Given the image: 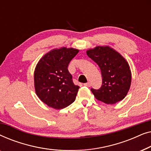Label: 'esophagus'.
Instances as JSON below:
<instances>
[{
    "mask_svg": "<svg viewBox=\"0 0 151 151\" xmlns=\"http://www.w3.org/2000/svg\"><path fill=\"white\" fill-rule=\"evenodd\" d=\"M84 85L85 86H88V87H89V86H91V84L89 83V82H87V83H84Z\"/></svg>",
    "mask_w": 151,
    "mask_h": 151,
    "instance_id": "1",
    "label": "esophagus"
}]
</instances>
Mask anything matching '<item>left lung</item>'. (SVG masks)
<instances>
[{"label":"left lung","mask_w":151,"mask_h":151,"mask_svg":"<svg viewBox=\"0 0 151 151\" xmlns=\"http://www.w3.org/2000/svg\"><path fill=\"white\" fill-rule=\"evenodd\" d=\"M86 54L98 64L102 73L101 87L91 89L96 98L108 104L122 100L131 83V72L127 60L109 46L88 49Z\"/></svg>","instance_id":"left-lung-1"}]
</instances>
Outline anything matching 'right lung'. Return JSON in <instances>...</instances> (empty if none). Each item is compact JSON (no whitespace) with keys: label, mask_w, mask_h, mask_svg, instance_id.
Masks as SVG:
<instances>
[{"label":"right lung","mask_w":151,"mask_h":151,"mask_svg":"<svg viewBox=\"0 0 151 151\" xmlns=\"http://www.w3.org/2000/svg\"><path fill=\"white\" fill-rule=\"evenodd\" d=\"M78 51L66 47L53 49L37 64L34 71L35 90L47 106L61 109L75 101L80 86L73 84L67 68Z\"/></svg>","instance_id":"add662e5"}]
</instances>
